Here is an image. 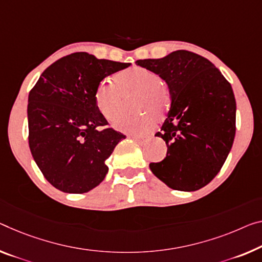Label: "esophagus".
Instances as JSON below:
<instances>
[{"mask_svg": "<svg viewBox=\"0 0 262 262\" xmlns=\"http://www.w3.org/2000/svg\"><path fill=\"white\" fill-rule=\"evenodd\" d=\"M132 138H134L136 142H138L139 144H143L145 140L148 138V136L146 135H139V136H132Z\"/></svg>", "mask_w": 262, "mask_h": 262, "instance_id": "obj_1", "label": "esophagus"}]
</instances>
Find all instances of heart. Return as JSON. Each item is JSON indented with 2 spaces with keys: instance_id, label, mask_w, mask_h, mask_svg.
Returning a JSON list of instances; mask_svg holds the SVG:
<instances>
[{
  "instance_id": "1",
  "label": "heart",
  "mask_w": 262,
  "mask_h": 262,
  "mask_svg": "<svg viewBox=\"0 0 262 262\" xmlns=\"http://www.w3.org/2000/svg\"><path fill=\"white\" fill-rule=\"evenodd\" d=\"M135 95L132 108L136 114L116 123V127L132 134H143L154 124V117L163 118L171 105V92L156 71L144 67H132L105 78L95 91V103L104 117L115 122L123 115L125 98Z\"/></svg>"
}]
</instances>
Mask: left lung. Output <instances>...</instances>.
Here are the masks:
<instances>
[{
  "instance_id": "1",
  "label": "left lung",
  "mask_w": 262,
  "mask_h": 262,
  "mask_svg": "<svg viewBox=\"0 0 262 262\" xmlns=\"http://www.w3.org/2000/svg\"><path fill=\"white\" fill-rule=\"evenodd\" d=\"M167 83L171 108L156 136L166 157L151 163L154 174L177 191H196L218 174L235 136L236 104L228 80L203 56L177 50L158 59H138Z\"/></svg>"
}]
</instances>
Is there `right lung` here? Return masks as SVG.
Returning a JSON list of instances; mask_svg holds the SVG:
<instances>
[{
    "label": "right lung",
    "instance_id": "add662e5",
    "mask_svg": "<svg viewBox=\"0 0 262 262\" xmlns=\"http://www.w3.org/2000/svg\"><path fill=\"white\" fill-rule=\"evenodd\" d=\"M130 67L74 52L43 71L29 92V147L44 178L66 193H85L103 182L105 160L122 132L108 127L95 103L106 76Z\"/></svg>",
    "mask_w": 262,
    "mask_h": 262
}]
</instances>
